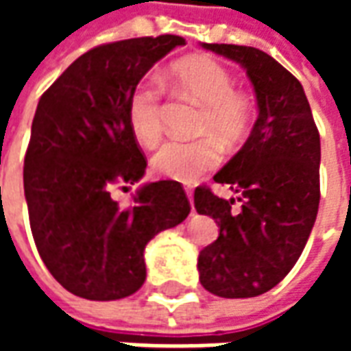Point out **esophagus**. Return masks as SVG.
I'll list each match as a JSON object with an SVG mask.
<instances>
[{
	"mask_svg": "<svg viewBox=\"0 0 351 351\" xmlns=\"http://www.w3.org/2000/svg\"><path fill=\"white\" fill-rule=\"evenodd\" d=\"M186 195L190 199V203H193V190L191 188H186Z\"/></svg>",
	"mask_w": 351,
	"mask_h": 351,
	"instance_id": "obj_1",
	"label": "esophagus"
}]
</instances>
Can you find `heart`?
<instances>
[{
	"label": "heart",
	"instance_id": "1",
	"mask_svg": "<svg viewBox=\"0 0 351 351\" xmlns=\"http://www.w3.org/2000/svg\"><path fill=\"white\" fill-rule=\"evenodd\" d=\"M169 82L176 92L203 107L197 133L213 135L229 148L243 143L250 130V103L237 92L235 80L220 62L206 56L184 58L171 67ZM128 123L141 145L158 143L161 137V90L158 82L145 79L133 88L128 99ZM220 160V148L213 138L167 141L154 154L152 167L167 178L190 184L216 167Z\"/></svg>",
	"mask_w": 351,
	"mask_h": 351
}]
</instances>
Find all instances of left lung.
Returning a JSON list of instances; mask_svg holds the SVG:
<instances>
[{"mask_svg":"<svg viewBox=\"0 0 351 351\" xmlns=\"http://www.w3.org/2000/svg\"><path fill=\"white\" fill-rule=\"evenodd\" d=\"M244 67L258 120L244 146L214 175L241 193L221 199L199 186V214L216 220L220 235L201 250L199 280L226 299L258 297L293 269L319 206V133L301 82L267 52L239 45H208Z\"/></svg>","mask_w":351,"mask_h":351,"instance_id":"8db88e82","label":"left lung"}]
</instances>
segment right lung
<instances>
[{
	"instance_id": "obj_1",
	"label": "right lung",
	"mask_w": 351,
	"mask_h": 351,
	"mask_svg": "<svg viewBox=\"0 0 351 351\" xmlns=\"http://www.w3.org/2000/svg\"><path fill=\"white\" fill-rule=\"evenodd\" d=\"M178 35L108 43L77 58L43 93L24 160V195L43 263L77 297L116 301L146 280L145 246L190 214L182 184L141 186L128 208L110 197L146 160L128 123L138 80Z\"/></svg>"
}]
</instances>
